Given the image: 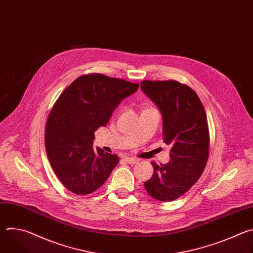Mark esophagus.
<instances>
[{"instance_id": "esophagus-1", "label": "esophagus", "mask_w": 253, "mask_h": 253, "mask_svg": "<svg viewBox=\"0 0 253 253\" xmlns=\"http://www.w3.org/2000/svg\"><path fill=\"white\" fill-rule=\"evenodd\" d=\"M125 161L128 162L129 164H136V163L139 162V159L132 158V157H125Z\"/></svg>"}]
</instances>
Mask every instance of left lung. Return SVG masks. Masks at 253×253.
I'll return each instance as SVG.
<instances>
[{
    "instance_id": "1",
    "label": "left lung",
    "mask_w": 253,
    "mask_h": 253,
    "mask_svg": "<svg viewBox=\"0 0 253 253\" xmlns=\"http://www.w3.org/2000/svg\"><path fill=\"white\" fill-rule=\"evenodd\" d=\"M141 89L159 108L163 141L171 147L167 164L151 162L146 191L160 201H172L200 178L209 156V130L204 107L193 89L175 80L141 82Z\"/></svg>"
}]
</instances>
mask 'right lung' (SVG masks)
I'll use <instances>...</instances> for the list:
<instances>
[{
	"label": "right lung",
	"mask_w": 253,
	"mask_h": 253,
	"mask_svg": "<svg viewBox=\"0 0 253 253\" xmlns=\"http://www.w3.org/2000/svg\"><path fill=\"white\" fill-rule=\"evenodd\" d=\"M139 84L102 74L83 75L60 95L49 113L45 146L60 182L86 195L101 187L119 162L116 154L93 149L94 132L106 126L118 104Z\"/></svg>",
	"instance_id": "1"
}]
</instances>
